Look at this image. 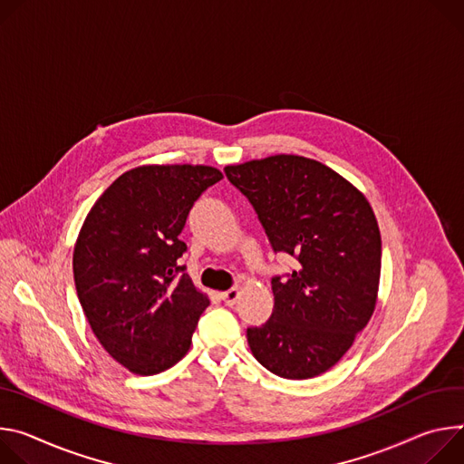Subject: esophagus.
I'll return each mask as SVG.
<instances>
[{
	"label": "esophagus",
	"mask_w": 464,
	"mask_h": 464,
	"mask_svg": "<svg viewBox=\"0 0 464 464\" xmlns=\"http://www.w3.org/2000/svg\"><path fill=\"white\" fill-rule=\"evenodd\" d=\"M239 293H241L239 287H232V289H228V291H223V293H221V298H223V302H225L227 305H234V304L237 302V298H239Z\"/></svg>",
	"instance_id": "obj_1"
}]
</instances>
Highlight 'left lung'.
Wrapping results in <instances>:
<instances>
[{
    "label": "left lung",
    "instance_id": "8db88e82",
    "mask_svg": "<svg viewBox=\"0 0 464 464\" xmlns=\"http://www.w3.org/2000/svg\"><path fill=\"white\" fill-rule=\"evenodd\" d=\"M250 200L275 252L296 271L275 276L271 319L246 330L250 352L273 374L307 380L348 352L376 307L382 236L367 197L332 168L275 154L227 166Z\"/></svg>",
    "mask_w": 464,
    "mask_h": 464
}]
</instances>
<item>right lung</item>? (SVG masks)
<instances>
[{
	"label": "right lung",
	"instance_id": "1",
	"mask_svg": "<svg viewBox=\"0 0 464 464\" xmlns=\"http://www.w3.org/2000/svg\"><path fill=\"white\" fill-rule=\"evenodd\" d=\"M212 166H140L118 177L88 212L73 278L82 312L116 362L140 376L168 371L188 353L210 298L179 258L193 202L219 182Z\"/></svg>",
	"mask_w": 464,
	"mask_h": 464
}]
</instances>
